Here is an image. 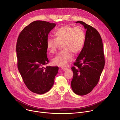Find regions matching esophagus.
I'll list each match as a JSON object with an SVG mask.
<instances>
[{"label": "esophagus", "mask_w": 120, "mask_h": 120, "mask_svg": "<svg viewBox=\"0 0 120 120\" xmlns=\"http://www.w3.org/2000/svg\"><path fill=\"white\" fill-rule=\"evenodd\" d=\"M61 69L63 71H66V70H67L68 69V68H66V67H62L61 68Z\"/></svg>", "instance_id": "34e87169"}]
</instances>
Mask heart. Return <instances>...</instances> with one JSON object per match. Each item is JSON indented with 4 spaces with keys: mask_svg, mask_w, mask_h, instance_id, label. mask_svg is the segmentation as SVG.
I'll list each match as a JSON object with an SVG mask.
<instances>
[{
    "mask_svg": "<svg viewBox=\"0 0 120 120\" xmlns=\"http://www.w3.org/2000/svg\"><path fill=\"white\" fill-rule=\"evenodd\" d=\"M56 38H49L46 41V47L51 54L55 53L60 44L63 49L52 60L54 65L64 67L73 58L71 52L77 54L83 47L85 34L82 28L64 26L55 33Z\"/></svg>",
    "mask_w": 120,
    "mask_h": 120,
    "instance_id": "obj_1",
    "label": "heart"
}]
</instances>
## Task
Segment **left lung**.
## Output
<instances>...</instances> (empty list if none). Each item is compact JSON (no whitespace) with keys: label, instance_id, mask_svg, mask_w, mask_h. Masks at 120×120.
Returning a JSON list of instances; mask_svg holds the SVG:
<instances>
[{"label":"left lung","instance_id":"8db88e82","mask_svg":"<svg viewBox=\"0 0 120 120\" xmlns=\"http://www.w3.org/2000/svg\"><path fill=\"white\" fill-rule=\"evenodd\" d=\"M86 29L84 46L71 69L73 92L79 95L90 93L97 84L105 64L103 44L98 31L81 21H77Z\"/></svg>","mask_w":120,"mask_h":120}]
</instances>
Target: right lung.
<instances>
[{
  "label": "right lung",
  "mask_w": 120,
  "mask_h": 120,
  "mask_svg": "<svg viewBox=\"0 0 120 120\" xmlns=\"http://www.w3.org/2000/svg\"><path fill=\"white\" fill-rule=\"evenodd\" d=\"M55 23L37 20L26 26L20 32L16 42L18 67L27 88L39 94L52 88L58 66H43L48 63L46 41Z\"/></svg>",
  "instance_id": "right-lung-1"
}]
</instances>
